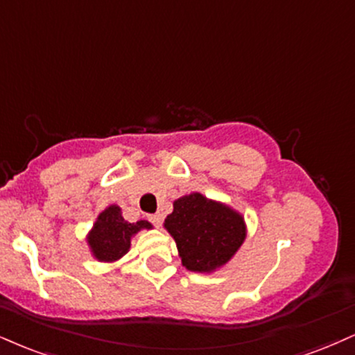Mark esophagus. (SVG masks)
I'll return each instance as SVG.
<instances>
[{"instance_id": "1", "label": "esophagus", "mask_w": 355, "mask_h": 355, "mask_svg": "<svg viewBox=\"0 0 355 355\" xmlns=\"http://www.w3.org/2000/svg\"><path fill=\"white\" fill-rule=\"evenodd\" d=\"M148 221H150L153 226H157V228H159V226L162 225V215H160V213H155V215H148Z\"/></svg>"}]
</instances>
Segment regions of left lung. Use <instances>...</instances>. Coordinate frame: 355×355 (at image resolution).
I'll return each mask as SVG.
<instances>
[{"label":"left lung","mask_w":355,"mask_h":355,"mask_svg":"<svg viewBox=\"0 0 355 355\" xmlns=\"http://www.w3.org/2000/svg\"><path fill=\"white\" fill-rule=\"evenodd\" d=\"M164 226L177 243L182 264L193 272H213L225 266L246 238L241 213L198 191L175 200Z\"/></svg>","instance_id":"1"}]
</instances>
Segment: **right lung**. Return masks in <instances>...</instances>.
Returning <instances> with one entry per match:
<instances>
[{"mask_svg": "<svg viewBox=\"0 0 355 355\" xmlns=\"http://www.w3.org/2000/svg\"><path fill=\"white\" fill-rule=\"evenodd\" d=\"M147 220L129 223L123 220L121 207L109 205L99 213L96 223L87 234V245L97 261L114 263L130 250V240L142 230H152Z\"/></svg>", "mask_w": 355, "mask_h": 355, "instance_id": "add662e5", "label": "right lung"}]
</instances>
